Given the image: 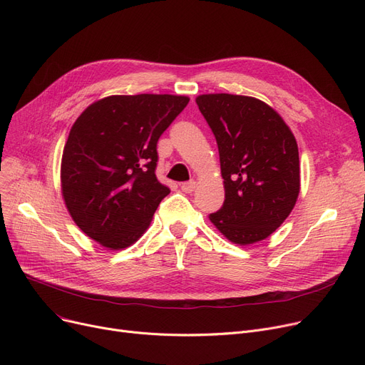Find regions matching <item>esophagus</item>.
I'll list each match as a JSON object with an SVG mask.
<instances>
[{
    "mask_svg": "<svg viewBox=\"0 0 365 365\" xmlns=\"http://www.w3.org/2000/svg\"><path fill=\"white\" fill-rule=\"evenodd\" d=\"M197 185H198V183H197L195 180L185 182V183H182V190H183V192H186V194H190V192H194Z\"/></svg>",
    "mask_w": 365,
    "mask_h": 365,
    "instance_id": "1",
    "label": "esophagus"
}]
</instances>
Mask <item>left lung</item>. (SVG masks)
<instances>
[{"label":"left lung","instance_id":"8db88e82","mask_svg":"<svg viewBox=\"0 0 365 365\" xmlns=\"http://www.w3.org/2000/svg\"><path fill=\"white\" fill-rule=\"evenodd\" d=\"M195 102L216 138L225 187L223 207L210 222L238 245L266 240L300 192L294 134L274 108L252 96L212 93Z\"/></svg>","mask_w":365,"mask_h":365}]
</instances>
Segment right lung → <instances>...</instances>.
Listing matches in <instances>:
<instances>
[{"mask_svg": "<svg viewBox=\"0 0 365 365\" xmlns=\"http://www.w3.org/2000/svg\"><path fill=\"white\" fill-rule=\"evenodd\" d=\"M187 96L113 94L87 106L63 148L61 189L81 231L123 250L149 227L170 189L155 176L157 142Z\"/></svg>", "mask_w": 365, "mask_h": 365, "instance_id": "1", "label": "right lung"}]
</instances>
